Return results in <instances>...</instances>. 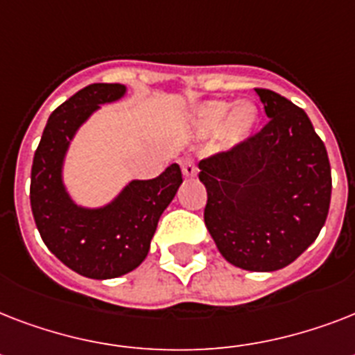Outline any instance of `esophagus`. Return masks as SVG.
<instances>
[{
    "instance_id": "obj_1",
    "label": "esophagus",
    "mask_w": 355,
    "mask_h": 355,
    "mask_svg": "<svg viewBox=\"0 0 355 355\" xmlns=\"http://www.w3.org/2000/svg\"><path fill=\"white\" fill-rule=\"evenodd\" d=\"M182 173H184V177L193 178V177H197L199 167H197V164H195L191 158H186V160H182Z\"/></svg>"
}]
</instances>
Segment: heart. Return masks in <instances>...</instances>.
<instances>
[{
  "mask_svg": "<svg viewBox=\"0 0 355 355\" xmlns=\"http://www.w3.org/2000/svg\"><path fill=\"white\" fill-rule=\"evenodd\" d=\"M259 112L252 101H205L193 110V128L199 136L216 132L219 149L228 150L243 144L258 125Z\"/></svg>",
  "mask_w": 355,
  "mask_h": 355,
  "instance_id": "b5f03b06",
  "label": "heart"
}]
</instances>
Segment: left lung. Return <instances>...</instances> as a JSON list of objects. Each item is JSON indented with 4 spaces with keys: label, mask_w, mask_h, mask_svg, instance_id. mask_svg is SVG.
I'll list each match as a JSON object with an SVG mask.
<instances>
[{
    "label": "left lung",
    "mask_w": 355,
    "mask_h": 355,
    "mask_svg": "<svg viewBox=\"0 0 355 355\" xmlns=\"http://www.w3.org/2000/svg\"><path fill=\"white\" fill-rule=\"evenodd\" d=\"M269 123L228 153L199 164L205 223L228 263L270 272L293 263L324 227L331 169L308 114L256 88Z\"/></svg>",
    "instance_id": "obj_1"
}]
</instances>
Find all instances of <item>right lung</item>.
<instances>
[{"label":"right lung","mask_w":355,"mask_h":355,"mask_svg":"<svg viewBox=\"0 0 355 355\" xmlns=\"http://www.w3.org/2000/svg\"><path fill=\"white\" fill-rule=\"evenodd\" d=\"M127 96L125 85L96 83L49 116L31 169V208L46 247L69 269L94 280L127 275L149 254L158 219L175 199L182 171L171 164L150 180H128L112 200L85 206L64 180L66 156L79 128Z\"/></svg>","instance_id":"obj_1"}]
</instances>
